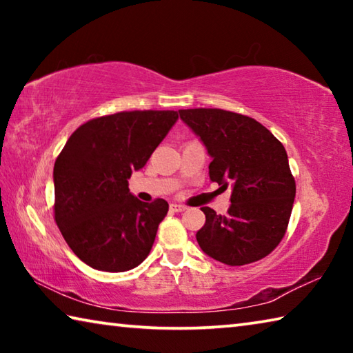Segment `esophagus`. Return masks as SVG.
I'll return each mask as SVG.
<instances>
[{
  "label": "esophagus",
  "mask_w": 353,
  "mask_h": 353,
  "mask_svg": "<svg viewBox=\"0 0 353 353\" xmlns=\"http://www.w3.org/2000/svg\"><path fill=\"white\" fill-rule=\"evenodd\" d=\"M170 208H171V212H176V213H181V212H185V210H187V207H185V205H181V204H171V205H170Z\"/></svg>",
  "instance_id": "esophagus-1"
}]
</instances>
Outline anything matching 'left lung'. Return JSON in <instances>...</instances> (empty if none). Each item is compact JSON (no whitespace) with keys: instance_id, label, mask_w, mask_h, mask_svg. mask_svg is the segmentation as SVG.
<instances>
[{"instance_id":"1","label":"left lung","mask_w":353,"mask_h":353,"mask_svg":"<svg viewBox=\"0 0 353 353\" xmlns=\"http://www.w3.org/2000/svg\"><path fill=\"white\" fill-rule=\"evenodd\" d=\"M199 137L212 162L210 181L232 188L227 214L202 207L205 224L196 234L201 249L229 266L271 254L288 227L296 182L282 143L254 118L221 109L179 110Z\"/></svg>"}]
</instances>
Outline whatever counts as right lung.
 <instances>
[{"instance_id": "add662e5", "label": "right lung", "mask_w": 353, "mask_h": 353, "mask_svg": "<svg viewBox=\"0 0 353 353\" xmlns=\"http://www.w3.org/2000/svg\"><path fill=\"white\" fill-rule=\"evenodd\" d=\"M174 110H135L77 128L54 163V218L70 249L93 270H134L151 252L168 202H141L128 179L177 121Z\"/></svg>"}]
</instances>
